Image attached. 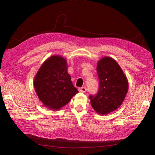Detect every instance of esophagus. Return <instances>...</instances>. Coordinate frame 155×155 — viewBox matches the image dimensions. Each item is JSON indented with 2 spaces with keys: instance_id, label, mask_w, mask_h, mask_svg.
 Segmentation results:
<instances>
[{
  "instance_id": "obj_1",
  "label": "esophagus",
  "mask_w": 155,
  "mask_h": 155,
  "mask_svg": "<svg viewBox=\"0 0 155 155\" xmlns=\"http://www.w3.org/2000/svg\"><path fill=\"white\" fill-rule=\"evenodd\" d=\"M87 91V88L85 87H83L81 88H79V91L81 92H85Z\"/></svg>"
}]
</instances>
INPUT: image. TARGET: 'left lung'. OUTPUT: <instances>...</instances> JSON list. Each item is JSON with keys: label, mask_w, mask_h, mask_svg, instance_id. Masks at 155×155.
<instances>
[{"label": "left lung", "mask_w": 155, "mask_h": 155, "mask_svg": "<svg viewBox=\"0 0 155 155\" xmlns=\"http://www.w3.org/2000/svg\"><path fill=\"white\" fill-rule=\"evenodd\" d=\"M96 70L100 79L99 91L95 96H89V98L96 113L106 115L123 104L129 82L118 63L110 57L105 56L98 61Z\"/></svg>", "instance_id": "left-lung-1"}]
</instances>
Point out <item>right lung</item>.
<instances>
[{
	"label": "right lung",
	"instance_id": "obj_1",
	"mask_svg": "<svg viewBox=\"0 0 155 155\" xmlns=\"http://www.w3.org/2000/svg\"><path fill=\"white\" fill-rule=\"evenodd\" d=\"M67 70L66 59L60 55H54L45 61L34 78L37 95L50 110H60L78 92Z\"/></svg>",
	"mask_w": 155,
	"mask_h": 155
}]
</instances>
